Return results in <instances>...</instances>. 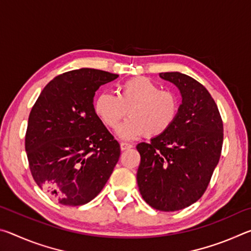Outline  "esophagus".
Returning a JSON list of instances; mask_svg holds the SVG:
<instances>
[{"label":"esophagus","mask_w":251,"mask_h":251,"mask_svg":"<svg viewBox=\"0 0 251 251\" xmlns=\"http://www.w3.org/2000/svg\"><path fill=\"white\" fill-rule=\"evenodd\" d=\"M133 146L130 145V144L128 143H121V150L122 151H126V150H129V148H131Z\"/></svg>","instance_id":"esophagus-1"}]
</instances>
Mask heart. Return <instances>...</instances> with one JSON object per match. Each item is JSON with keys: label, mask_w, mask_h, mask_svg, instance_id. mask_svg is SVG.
<instances>
[{"label": "heart", "mask_w": 251, "mask_h": 251, "mask_svg": "<svg viewBox=\"0 0 251 251\" xmlns=\"http://www.w3.org/2000/svg\"><path fill=\"white\" fill-rule=\"evenodd\" d=\"M95 113L105 126L115 129L127 113L128 118L117 134L123 139H134L146 134L157 137L166 133L175 123L179 100L171 91L160 90L148 77H134L122 83L117 96L100 93L95 100Z\"/></svg>", "instance_id": "obj_1"}]
</instances>
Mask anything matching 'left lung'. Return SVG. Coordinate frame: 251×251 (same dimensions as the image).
<instances>
[{"mask_svg": "<svg viewBox=\"0 0 251 251\" xmlns=\"http://www.w3.org/2000/svg\"><path fill=\"white\" fill-rule=\"evenodd\" d=\"M176 85L181 104L166 133L141 143L137 184L144 201L161 211L193 205L206 192L224 141L219 110L205 86L179 72L160 73Z\"/></svg>", "mask_w": 251, "mask_h": 251, "instance_id": "8db88e82", "label": "left lung"}]
</instances>
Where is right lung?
<instances>
[{
	"label": "right lung",
	"mask_w": 251,
	"mask_h": 251,
	"mask_svg": "<svg viewBox=\"0 0 251 251\" xmlns=\"http://www.w3.org/2000/svg\"><path fill=\"white\" fill-rule=\"evenodd\" d=\"M117 74L79 69L46 85L29 113L25 151L34 180L65 206H80L104 188L120 144L95 113L100 86Z\"/></svg>",
	"instance_id": "1"
}]
</instances>
